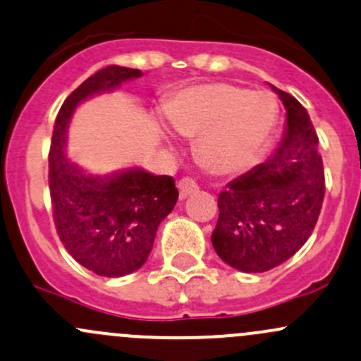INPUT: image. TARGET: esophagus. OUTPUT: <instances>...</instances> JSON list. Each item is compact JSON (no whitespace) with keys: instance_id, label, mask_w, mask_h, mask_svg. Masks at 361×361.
I'll return each mask as SVG.
<instances>
[{"instance_id":"esophagus-1","label":"esophagus","mask_w":361,"mask_h":361,"mask_svg":"<svg viewBox=\"0 0 361 361\" xmlns=\"http://www.w3.org/2000/svg\"><path fill=\"white\" fill-rule=\"evenodd\" d=\"M199 190V187H197L195 181L192 180V178H181L180 181H178V192H180V199H187L188 195H192V193H195Z\"/></svg>"}]
</instances>
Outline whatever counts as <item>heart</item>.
Here are the masks:
<instances>
[{"instance_id": "1", "label": "heart", "mask_w": 361, "mask_h": 361, "mask_svg": "<svg viewBox=\"0 0 361 361\" xmlns=\"http://www.w3.org/2000/svg\"><path fill=\"white\" fill-rule=\"evenodd\" d=\"M174 131L197 138V157L216 174L252 168L279 124L280 105L267 90L250 91L231 82L187 88L164 105Z\"/></svg>"}]
</instances>
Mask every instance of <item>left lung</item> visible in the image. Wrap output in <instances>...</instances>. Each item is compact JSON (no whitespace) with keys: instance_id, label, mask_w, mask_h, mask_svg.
I'll list each match as a JSON object with an SVG mask.
<instances>
[{"instance_id":"1","label":"left lung","mask_w":361,"mask_h":361,"mask_svg":"<svg viewBox=\"0 0 361 361\" xmlns=\"http://www.w3.org/2000/svg\"><path fill=\"white\" fill-rule=\"evenodd\" d=\"M287 111V131L264 164L230 181L218 197L212 247L231 268L268 271L286 263L320 216L325 174L318 135L306 109L273 86Z\"/></svg>"}]
</instances>
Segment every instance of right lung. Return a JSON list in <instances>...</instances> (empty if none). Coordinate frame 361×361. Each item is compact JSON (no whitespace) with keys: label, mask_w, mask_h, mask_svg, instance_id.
Listing matches in <instances>:
<instances>
[{"label":"right lung","mask_w":361,"mask_h":361,"mask_svg":"<svg viewBox=\"0 0 361 361\" xmlns=\"http://www.w3.org/2000/svg\"><path fill=\"white\" fill-rule=\"evenodd\" d=\"M142 71L107 66L90 75L60 107L48 161V183L56 233L67 252L100 276H124L143 267L162 219L173 211L178 190L171 176L128 169L88 176L66 161V131L79 102L111 91Z\"/></svg>","instance_id":"1"}]
</instances>
